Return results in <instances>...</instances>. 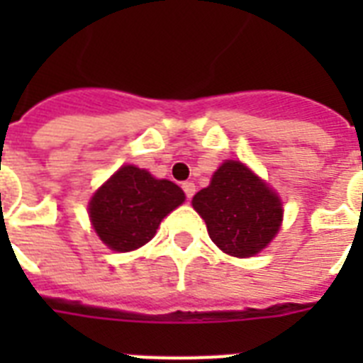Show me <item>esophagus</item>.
Returning <instances> with one entry per match:
<instances>
[{
    "instance_id": "34e87169",
    "label": "esophagus",
    "mask_w": 363,
    "mask_h": 363,
    "mask_svg": "<svg viewBox=\"0 0 363 363\" xmlns=\"http://www.w3.org/2000/svg\"><path fill=\"white\" fill-rule=\"evenodd\" d=\"M182 190H184V196H186L188 199H192L194 194H196V184L190 181L182 182Z\"/></svg>"
}]
</instances>
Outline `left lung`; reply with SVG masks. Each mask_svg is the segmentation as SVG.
<instances>
[{
  "label": "left lung",
  "instance_id": "obj_1",
  "mask_svg": "<svg viewBox=\"0 0 363 363\" xmlns=\"http://www.w3.org/2000/svg\"><path fill=\"white\" fill-rule=\"evenodd\" d=\"M192 205L216 247L238 258L258 254L281 228V199L241 162L222 164Z\"/></svg>",
  "mask_w": 363,
  "mask_h": 363
}]
</instances>
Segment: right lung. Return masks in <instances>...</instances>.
<instances>
[{"mask_svg": "<svg viewBox=\"0 0 363 363\" xmlns=\"http://www.w3.org/2000/svg\"><path fill=\"white\" fill-rule=\"evenodd\" d=\"M182 201L184 192L175 182L124 165L94 194L90 218L107 247L128 252L150 241L162 218Z\"/></svg>", "mask_w": 363, "mask_h": 363, "instance_id": "right-lung-1", "label": "right lung"}]
</instances>
